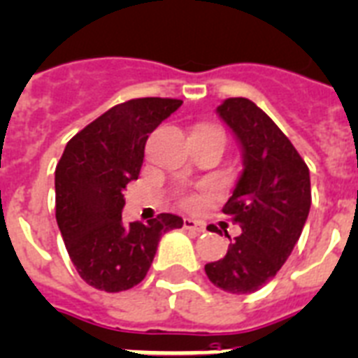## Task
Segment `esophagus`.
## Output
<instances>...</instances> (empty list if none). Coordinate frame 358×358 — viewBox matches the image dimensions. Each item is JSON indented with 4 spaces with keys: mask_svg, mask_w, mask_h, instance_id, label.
Segmentation results:
<instances>
[{
    "mask_svg": "<svg viewBox=\"0 0 358 358\" xmlns=\"http://www.w3.org/2000/svg\"><path fill=\"white\" fill-rule=\"evenodd\" d=\"M182 227H185L186 230L197 232V234H201V232H205V225H203L201 221L192 220V217H185V221H182Z\"/></svg>",
    "mask_w": 358,
    "mask_h": 358,
    "instance_id": "esophagus-1",
    "label": "esophagus"
}]
</instances>
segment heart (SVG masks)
I'll list each match as a JSON object with an SVG mask.
<instances>
[{
	"label": "heart",
	"instance_id": "b5f03b06",
	"mask_svg": "<svg viewBox=\"0 0 358 358\" xmlns=\"http://www.w3.org/2000/svg\"><path fill=\"white\" fill-rule=\"evenodd\" d=\"M185 203H186V205H190V203H192V199H185Z\"/></svg>",
	"mask_w": 358,
	"mask_h": 358
}]
</instances>
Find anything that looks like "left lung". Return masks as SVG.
Returning a JSON list of instances; mask_svg holds the SVG:
<instances>
[{
    "label": "left lung",
    "instance_id": "obj_1",
    "mask_svg": "<svg viewBox=\"0 0 358 358\" xmlns=\"http://www.w3.org/2000/svg\"><path fill=\"white\" fill-rule=\"evenodd\" d=\"M215 113L236 137L243 159V172L223 208L241 234L229 236L227 254L206 264L205 273L215 287L250 294L276 276L300 239L311 208L309 168L252 100L227 99Z\"/></svg>",
    "mask_w": 358,
    "mask_h": 358
}]
</instances>
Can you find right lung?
<instances>
[{
  "label": "right lung",
  "mask_w": 358,
  "mask_h": 358,
  "mask_svg": "<svg viewBox=\"0 0 358 358\" xmlns=\"http://www.w3.org/2000/svg\"><path fill=\"white\" fill-rule=\"evenodd\" d=\"M177 99H133L108 109L67 143L55 172L56 223L80 278L106 292L141 283L176 214L122 221V190L137 179L150 133L181 108Z\"/></svg>",
  "instance_id": "1"
}]
</instances>
